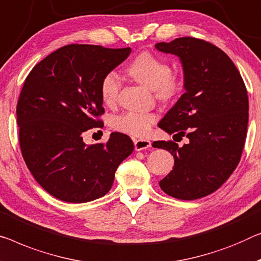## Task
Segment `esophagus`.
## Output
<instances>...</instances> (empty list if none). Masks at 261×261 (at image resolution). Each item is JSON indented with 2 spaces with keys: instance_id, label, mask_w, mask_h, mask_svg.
<instances>
[{
  "instance_id": "obj_1",
  "label": "esophagus",
  "mask_w": 261,
  "mask_h": 261,
  "mask_svg": "<svg viewBox=\"0 0 261 261\" xmlns=\"http://www.w3.org/2000/svg\"><path fill=\"white\" fill-rule=\"evenodd\" d=\"M135 143V149L137 151L149 149L151 146V142L147 141V139H134Z\"/></svg>"
}]
</instances>
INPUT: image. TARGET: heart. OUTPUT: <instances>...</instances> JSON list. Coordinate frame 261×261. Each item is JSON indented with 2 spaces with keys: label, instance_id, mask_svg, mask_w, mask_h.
<instances>
[{
  "label": "heart",
  "instance_id": "heart-1",
  "mask_svg": "<svg viewBox=\"0 0 261 261\" xmlns=\"http://www.w3.org/2000/svg\"><path fill=\"white\" fill-rule=\"evenodd\" d=\"M126 72L138 83L151 89L154 96L163 102L176 98L184 87V80L180 73L173 72L169 62L150 51L138 54L126 67ZM120 89L122 81L117 73L115 71L107 72L99 84L103 103L106 106H114L118 99ZM157 119L158 116L154 112L126 111L114 116L110 120V125L116 131L144 137L149 134L151 126Z\"/></svg>",
  "mask_w": 261,
  "mask_h": 261
}]
</instances>
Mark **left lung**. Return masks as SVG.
I'll return each mask as SVG.
<instances>
[{"mask_svg": "<svg viewBox=\"0 0 261 261\" xmlns=\"http://www.w3.org/2000/svg\"><path fill=\"white\" fill-rule=\"evenodd\" d=\"M154 46L180 57L186 89L158 126L189 138L182 146L153 142L174 158L159 186L177 199H199L219 189L239 164L248 123L246 87L231 58L207 41L180 37Z\"/></svg>", "mask_w": 261, "mask_h": 261, "instance_id": "1", "label": "left lung"}]
</instances>
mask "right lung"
Instances as JSON below:
<instances>
[{
  "label": "right lung",
  "mask_w": 261,
  "mask_h": 261,
  "mask_svg": "<svg viewBox=\"0 0 261 261\" xmlns=\"http://www.w3.org/2000/svg\"><path fill=\"white\" fill-rule=\"evenodd\" d=\"M130 48L68 44L27 76L16 114L21 152L46 192L68 203H87L110 191L118 165L134 151L129 136L112 132L87 145L83 134L102 127V77L130 55Z\"/></svg>",
  "instance_id": "obj_1"
}]
</instances>
